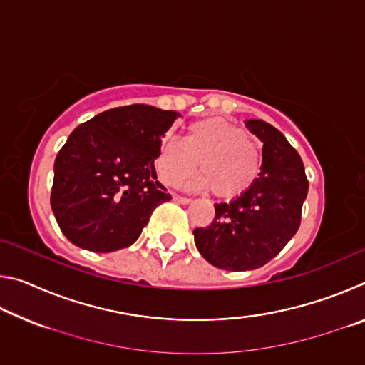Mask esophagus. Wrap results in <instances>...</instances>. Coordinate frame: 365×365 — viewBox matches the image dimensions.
<instances>
[{
  "label": "esophagus",
  "instance_id": "obj_1",
  "mask_svg": "<svg viewBox=\"0 0 365 365\" xmlns=\"http://www.w3.org/2000/svg\"><path fill=\"white\" fill-rule=\"evenodd\" d=\"M172 197H174V201H175V202H180V205H188V202H191V200H190V197H187V196L174 195Z\"/></svg>",
  "mask_w": 365,
  "mask_h": 365
}]
</instances>
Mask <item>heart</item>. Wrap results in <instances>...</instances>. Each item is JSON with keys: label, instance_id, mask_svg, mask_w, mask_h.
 I'll return each instance as SVG.
<instances>
[{"label": "heart", "instance_id": "obj_1", "mask_svg": "<svg viewBox=\"0 0 365 365\" xmlns=\"http://www.w3.org/2000/svg\"><path fill=\"white\" fill-rule=\"evenodd\" d=\"M196 183L220 200L246 193L261 172V153L243 128L220 117H207L188 127L185 140L165 138L159 146L156 170L160 180L177 187L195 174Z\"/></svg>", "mask_w": 365, "mask_h": 365}]
</instances>
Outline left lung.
Segmentation results:
<instances>
[{"mask_svg": "<svg viewBox=\"0 0 365 365\" xmlns=\"http://www.w3.org/2000/svg\"><path fill=\"white\" fill-rule=\"evenodd\" d=\"M264 143L255 185L232 202L214 205L209 227L195 228V243L214 267L255 270L272 261L298 232L309 182L298 151L264 120L246 122Z\"/></svg>", "mask_w": 365, "mask_h": 365, "instance_id": "1", "label": "left lung"}]
</instances>
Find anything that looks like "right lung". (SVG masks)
Returning <instances> with one entry per match:
<instances>
[{
  "label": "right lung",
  "instance_id": "obj_1",
  "mask_svg": "<svg viewBox=\"0 0 365 365\" xmlns=\"http://www.w3.org/2000/svg\"><path fill=\"white\" fill-rule=\"evenodd\" d=\"M177 115L130 104L69 135L54 160L51 207L71 243L110 252L137 242L154 209L172 200L156 180L154 159Z\"/></svg>",
  "mask_w": 365,
  "mask_h": 365
}]
</instances>
